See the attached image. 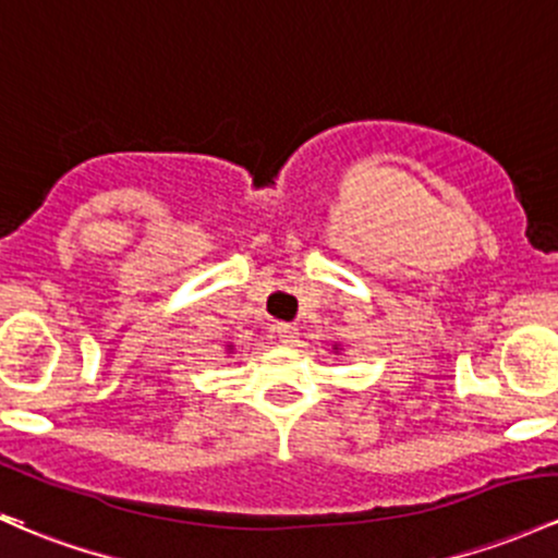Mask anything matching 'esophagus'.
I'll list each match as a JSON object with an SVG mask.
<instances>
[{
    "instance_id": "34e87169",
    "label": "esophagus",
    "mask_w": 558,
    "mask_h": 558,
    "mask_svg": "<svg viewBox=\"0 0 558 558\" xmlns=\"http://www.w3.org/2000/svg\"><path fill=\"white\" fill-rule=\"evenodd\" d=\"M296 333L299 331H296L294 324H278V326H275V337H278L283 344H294Z\"/></svg>"
}]
</instances>
